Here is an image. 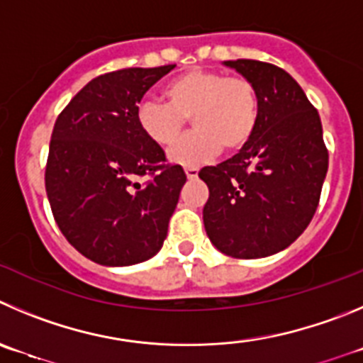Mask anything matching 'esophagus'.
<instances>
[{"label": "esophagus", "instance_id": "1", "mask_svg": "<svg viewBox=\"0 0 363 363\" xmlns=\"http://www.w3.org/2000/svg\"><path fill=\"white\" fill-rule=\"evenodd\" d=\"M186 177H188V181H195V179L199 177V170L197 168H186Z\"/></svg>", "mask_w": 363, "mask_h": 363}]
</instances>
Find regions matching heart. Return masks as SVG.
<instances>
[{
    "label": "heart",
    "mask_w": 363,
    "mask_h": 363,
    "mask_svg": "<svg viewBox=\"0 0 363 363\" xmlns=\"http://www.w3.org/2000/svg\"><path fill=\"white\" fill-rule=\"evenodd\" d=\"M166 104L141 101L135 109V123L141 134L157 147H168L184 130L186 120L195 130L168 150L175 164H204L225 148H245L254 135L259 116L256 87L243 77L195 67L179 74L164 87Z\"/></svg>",
    "instance_id": "obj_1"
}]
</instances>
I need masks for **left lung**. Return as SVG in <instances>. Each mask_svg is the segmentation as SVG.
<instances>
[{
  "label": "left lung",
  "mask_w": 363,
  "mask_h": 363,
  "mask_svg": "<svg viewBox=\"0 0 363 363\" xmlns=\"http://www.w3.org/2000/svg\"><path fill=\"white\" fill-rule=\"evenodd\" d=\"M252 82L258 125L245 148L206 166L204 228L220 252L256 259L286 249L315 215L328 172V150L317 109L281 67L259 60H225Z\"/></svg>",
  "instance_id": "8db88e82"
}]
</instances>
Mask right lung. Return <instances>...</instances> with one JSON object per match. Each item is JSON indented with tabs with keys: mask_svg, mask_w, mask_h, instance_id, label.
Instances as JSON below:
<instances>
[{
	"mask_svg": "<svg viewBox=\"0 0 363 363\" xmlns=\"http://www.w3.org/2000/svg\"><path fill=\"white\" fill-rule=\"evenodd\" d=\"M175 66L128 67L91 80L59 114L46 193L67 242L91 262L128 267L161 250L186 174L135 123L143 94ZM150 174L141 185L137 179Z\"/></svg>",
	"mask_w": 363,
	"mask_h": 363,
	"instance_id": "1",
	"label": "right lung"
}]
</instances>
